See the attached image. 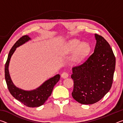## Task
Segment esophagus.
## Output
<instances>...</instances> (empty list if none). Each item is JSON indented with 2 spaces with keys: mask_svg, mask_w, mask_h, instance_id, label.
Returning <instances> with one entry per match:
<instances>
[{
  "mask_svg": "<svg viewBox=\"0 0 123 123\" xmlns=\"http://www.w3.org/2000/svg\"><path fill=\"white\" fill-rule=\"evenodd\" d=\"M68 76H69V75H68V73H67V72H63V73H62V74H61V77L63 79L67 78Z\"/></svg>",
  "mask_w": 123,
  "mask_h": 123,
  "instance_id": "esophagus-1",
  "label": "esophagus"
}]
</instances>
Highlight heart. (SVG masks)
<instances>
[{"label": "heart", "instance_id": "obj_1", "mask_svg": "<svg viewBox=\"0 0 123 123\" xmlns=\"http://www.w3.org/2000/svg\"><path fill=\"white\" fill-rule=\"evenodd\" d=\"M68 49L69 51H74L71 57V61L78 63L86 56L89 53L90 46L86 42L81 43L78 40H73L68 44Z\"/></svg>", "mask_w": 123, "mask_h": 123}]
</instances>
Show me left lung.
<instances>
[{
    "instance_id": "left-lung-1",
    "label": "left lung",
    "mask_w": 123,
    "mask_h": 123,
    "mask_svg": "<svg viewBox=\"0 0 123 123\" xmlns=\"http://www.w3.org/2000/svg\"><path fill=\"white\" fill-rule=\"evenodd\" d=\"M95 38L93 53L84 63L72 68V97L84 105L97 103L109 92L115 70L116 58L109 43L98 34Z\"/></svg>"
}]
</instances>
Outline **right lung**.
I'll return each mask as SVG.
<instances>
[{
    "mask_svg": "<svg viewBox=\"0 0 123 123\" xmlns=\"http://www.w3.org/2000/svg\"><path fill=\"white\" fill-rule=\"evenodd\" d=\"M31 38L25 35L18 39L10 50L5 66V78L7 88L11 95L16 99L21 102L24 105L30 107H39L43 105L50 96L53 88L60 79V74L56 75L45 81L40 86L31 91H25L17 87L12 82L10 77L9 66L10 59L16 48L25 43Z\"/></svg>",
    "mask_w": 123,
    "mask_h": 123,
    "instance_id": "1",
    "label": "right lung"
}]
</instances>
